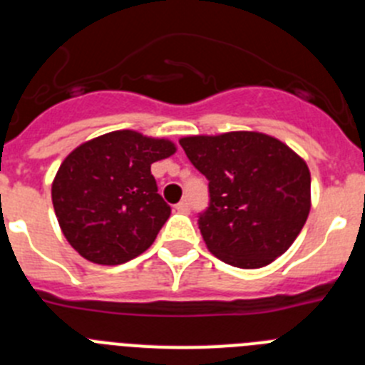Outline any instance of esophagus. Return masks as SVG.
Wrapping results in <instances>:
<instances>
[{"label":"esophagus","instance_id":"obj_1","mask_svg":"<svg viewBox=\"0 0 365 365\" xmlns=\"http://www.w3.org/2000/svg\"><path fill=\"white\" fill-rule=\"evenodd\" d=\"M175 210L179 212V214H190V202L186 201V199H185V201L177 202Z\"/></svg>","mask_w":365,"mask_h":365}]
</instances>
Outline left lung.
Segmentation results:
<instances>
[{"label": "left lung", "mask_w": 365, "mask_h": 365, "mask_svg": "<svg viewBox=\"0 0 365 365\" xmlns=\"http://www.w3.org/2000/svg\"><path fill=\"white\" fill-rule=\"evenodd\" d=\"M179 143L208 179L210 202L199 214V230L215 257L259 269L294 243L311 210V173L299 155L256 131Z\"/></svg>", "instance_id": "1"}]
</instances>
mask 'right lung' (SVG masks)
Instances as JSON below:
<instances>
[{"label":"right lung","instance_id":"obj_1","mask_svg":"<svg viewBox=\"0 0 365 365\" xmlns=\"http://www.w3.org/2000/svg\"><path fill=\"white\" fill-rule=\"evenodd\" d=\"M175 153L166 138L111 131L71 151L53 182V206L66 240L98 265H120L151 247L172 208L151 164Z\"/></svg>","mask_w":365,"mask_h":365}]
</instances>
